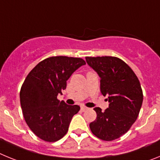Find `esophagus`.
Returning <instances> with one entry per match:
<instances>
[{
    "label": "esophagus",
    "mask_w": 160,
    "mask_h": 160,
    "mask_svg": "<svg viewBox=\"0 0 160 160\" xmlns=\"http://www.w3.org/2000/svg\"><path fill=\"white\" fill-rule=\"evenodd\" d=\"M87 109H88V108H87V107H85V106H82V107H81V110H82V111H87Z\"/></svg>",
    "instance_id": "1"
}]
</instances>
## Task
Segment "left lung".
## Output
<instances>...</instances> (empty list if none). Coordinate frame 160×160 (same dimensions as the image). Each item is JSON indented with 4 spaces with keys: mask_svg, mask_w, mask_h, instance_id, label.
<instances>
[{
    "mask_svg": "<svg viewBox=\"0 0 160 160\" xmlns=\"http://www.w3.org/2000/svg\"><path fill=\"white\" fill-rule=\"evenodd\" d=\"M87 64L98 74L100 90L108 96L109 107L94 109L97 118L90 123L95 136L111 141L128 132L135 122L142 103V91L138 78L127 63L115 57H87Z\"/></svg>",
    "mask_w": 160,
    "mask_h": 160,
    "instance_id": "8db88e82",
    "label": "left lung"
}]
</instances>
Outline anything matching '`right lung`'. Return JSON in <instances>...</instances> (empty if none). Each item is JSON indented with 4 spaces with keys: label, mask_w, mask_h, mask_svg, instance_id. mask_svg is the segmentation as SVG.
<instances>
[{
    "label": "right lung",
    "mask_w": 160,
    "mask_h": 160,
    "mask_svg": "<svg viewBox=\"0 0 160 160\" xmlns=\"http://www.w3.org/2000/svg\"><path fill=\"white\" fill-rule=\"evenodd\" d=\"M86 65L79 58H48L38 63L27 75L20 92L25 122L38 138L56 142L68 131L71 119L80 110L58 99L66 88L73 72Z\"/></svg>",
    "instance_id": "1"
}]
</instances>
